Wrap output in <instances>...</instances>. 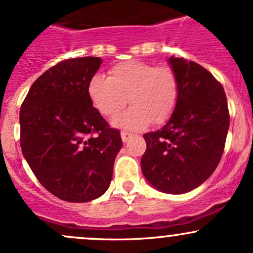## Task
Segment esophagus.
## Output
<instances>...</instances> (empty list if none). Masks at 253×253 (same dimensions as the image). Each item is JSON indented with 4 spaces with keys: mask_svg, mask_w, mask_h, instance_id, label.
Returning <instances> with one entry per match:
<instances>
[{
    "mask_svg": "<svg viewBox=\"0 0 253 253\" xmlns=\"http://www.w3.org/2000/svg\"><path fill=\"white\" fill-rule=\"evenodd\" d=\"M132 137H133L132 133L126 132V131H122V132H121V138H122V141H124V143H126L127 140L131 139Z\"/></svg>",
    "mask_w": 253,
    "mask_h": 253,
    "instance_id": "esophagus-1",
    "label": "esophagus"
}]
</instances>
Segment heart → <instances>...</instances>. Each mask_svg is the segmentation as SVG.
<instances>
[{
    "label": "heart",
    "mask_w": 253,
    "mask_h": 253,
    "mask_svg": "<svg viewBox=\"0 0 253 253\" xmlns=\"http://www.w3.org/2000/svg\"><path fill=\"white\" fill-rule=\"evenodd\" d=\"M88 96L102 115L113 119L132 107L114 124L132 131L145 128L150 122L163 124L173 115L179 101V82L168 66L129 60L109 69V78L96 76L88 83Z\"/></svg>",
    "instance_id": "obj_1"
}]
</instances>
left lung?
Listing matches in <instances>:
<instances>
[{
  "label": "left lung",
  "mask_w": 253,
  "mask_h": 253,
  "mask_svg": "<svg viewBox=\"0 0 253 253\" xmlns=\"http://www.w3.org/2000/svg\"><path fill=\"white\" fill-rule=\"evenodd\" d=\"M179 82V101L161 129L144 134L141 170L166 193L181 194L202 185L220 163L229 128L223 86L193 61L171 56Z\"/></svg>",
  "instance_id": "8db88e82"
}]
</instances>
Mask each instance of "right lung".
I'll return each instance as SVG.
<instances>
[{"instance_id": "obj_1", "label": "right lung", "mask_w": 253, "mask_h": 253, "mask_svg": "<svg viewBox=\"0 0 253 253\" xmlns=\"http://www.w3.org/2000/svg\"><path fill=\"white\" fill-rule=\"evenodd\" d=\"M101 57L68 59L33 83L20 109V146L38 181L57 198L85 203L109 187L120 131L88 96Z\"/></svg>"}]
</instances>
